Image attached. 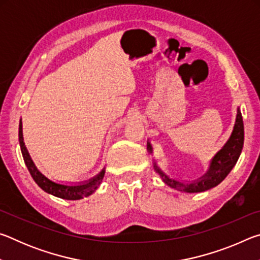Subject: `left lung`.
<instances>
[{"mask_svg":"<svg viewBox=\"0 0 260 260\" xmlns=\"http://www.w3.org/2000/svg\"><path fill=\"white\" fill-rule=\"evenodd\" d=\"M243 119H242L240 109L237 108L236 120L231 138L228 139L221 150L215 153V156L211 159L208 172H206L203 177H201L197 180H193L191 182H183L178 181V180L175 179H171L169 175H166L159 167H158L156 161H153V169H155L156 172L160 175L162 181H164L167 186L177 189V190L184 192H202L209 190V189L218 186V184L227 177L233 167L235 166L236 161L241 155L242 148H243ZM147 149L149 152L152 153V147L150 142H147Z\"/></svg>","mask_w":260,"mask_h":260,"instance_id":"obj_1","label":"left lung"}]
</instances>
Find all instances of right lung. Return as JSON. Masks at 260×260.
Masks as SVG:
<instances>
[{
    "label": "right lung",
    "mask_w": 260,
    "mask_h": 260,
    "mask_svg": "<svg viewBox=\"0 0 260 260\" xmlns=\"http://www.w3.org/2000/svg\"><path fill=\"white\" fill-rule=\"evenodd\" d=\"M19 144H20V150L23 153V158L26 166L29 171L30 175L39 187H40L42 190H45L48 193H51L56 197H59V199L63 200H69V201H76V200H81L83 197H87L93 193L96 189L100 187L101 182L104 178L105 170L103 169L101 172L96 175V177L91 178L85 182L80 183H58L52 181V180L48 179L46 175H43L40 171L37 169L34 161L30 158L29 153L27 151V148H26L24 143V138H23V122H19Z\"/></svg>",
    "instance_id": "right-lung-1"
}]
</instances>
